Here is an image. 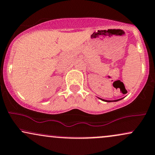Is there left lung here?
Here are the masks:
<instances>
[{"instance_id":"left-lung-1","label":"left lung","mask_w":155,"mask_h":155,"mask_svg":"<svg viewBox=\"0 0 155 155\" xmlns=\"http://www.w3.org/2000/svg\"><path fill=\"white\" fill-rule=\"evenodd\" d=\"M101 100H102V99H101ZM117 101L118 100H116V101ZM106 101V102H109V101Z\"/></svg>"}]
</instances>
